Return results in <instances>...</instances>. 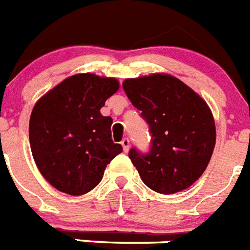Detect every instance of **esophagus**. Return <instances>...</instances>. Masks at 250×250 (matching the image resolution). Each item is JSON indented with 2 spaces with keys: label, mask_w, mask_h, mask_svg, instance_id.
I'll return each instance as SVG.
<instances>
[{
  "label": "esophagus",
  "mask_w": 250,
  "mask_h": 250,
  "mask_svg": "<svg viewBox=\"0 0 250 250\" xmlns=\"http://www.w3.org/2000/svg\"><path fill=\"white\" fill-rule=\"evenodd\" d=\"M121 146H123L124 151H127V150H129V148H130V140L127 139V138L123 139V142H121Z\"/></svg>",
  "instance_id": "34e87169"
}]
</instances>
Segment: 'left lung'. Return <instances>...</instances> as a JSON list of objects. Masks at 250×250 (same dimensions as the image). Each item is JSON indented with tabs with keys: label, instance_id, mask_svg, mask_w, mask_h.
I'll return each mask as SVG.
<instances>
[{
	"label": "left lung",
	"instance_id": "8db88e82",
	"mask_svg": "<svg viewBox=\"0 0 250 250\" xmlns=\"http://www.w3.org/2000/svg\"><path fill=\"white\" fill-rule=\"evenodd\" d=\"M123 88L150 134L148 151L129 150L143 182L164 195L191 186L208 167L216 140L208 104L168 74L126 80Z\"/></svg>",
	"mask_w": 250,
	"mask_h": 250
}]
</instances>
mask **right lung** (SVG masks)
Returning <instances> with one entry per match:
<instances>
[{
  "label": "right lung",
  "instance_id": "1",
  "mask_svg": "<svg viewBox=\"0 0 250 250\" xmlns=\"http://www.w3.org/2000/svg\"><path fill=\"white\" fill-rule=\"evenodd\" d=\"M119 89L115 78L72 76L36 102L29 124L34 161L53 187L83 195L101 182L123 146L111 138L112 119L100 110Z\"/></svg>",
  "mask_w": 250,
  "mask_h": 250
}]
</instances>
